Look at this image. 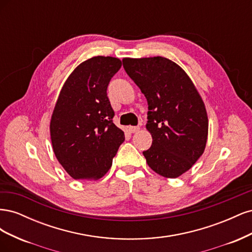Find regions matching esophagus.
<instances>
[{"label":"esophagus","mask_w":252,"mask_h":252,"mask_svg":"<svg viewBox=\"0 0 252 252\" xmlns=\"http://www.w3.org/2000/svg\"><path fill=\"white\" fill-rule=\"evenodd\" d=\"M139 129H140L139 126H129L128 127V131L130 132V133H134V132H138Z\"/></svg>","instance_id":"obj_1"}]
</instances>
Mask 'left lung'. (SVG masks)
<instances>
[{
    "label": "left lung",
    "instance_id": "obj_1",
    "mask_svg": "<svg viewBox=\"0 0 252 252\" xmlns=\"http://www.w3.org/2000/svg\"><path fill=\"white\" fill-rule=\"evenodd\" d=\"M123 66L147 98L152 145L143 151L146 162L162 177L178 178L191 168L207 143V111L199 91L169 59L125 58Z\"/></svg>",
    "mask_w": 252,
    "mask_h": 252
}]
</instances>
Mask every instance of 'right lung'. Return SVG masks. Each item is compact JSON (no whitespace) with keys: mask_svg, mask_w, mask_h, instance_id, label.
<instances>
[{"mask_svg":"<svg viewBox=\"0 0 252 252\" xmlns=\"http://www.w3.org/2000/svg\"><path fill=\"white\" fill-rule=\"evenodd\" d=\"M121 60L97 56L81 63L60 91L50 120L53 152L71 178L101 179L112 165L125 135L113 124L107 96Z\"/></svg>","mask_w":252,"mask_h":252,"instance_id":"1","label":"right lung"}]
</instances>
